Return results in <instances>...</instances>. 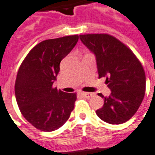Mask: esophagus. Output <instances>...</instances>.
Wrapping results in <instances>:
<instances>
[{"instance_id": "1", "label": "esophagus", "mask_w": 155, "mask_h": 155, "mask_svg": "<svg viewBox=\"0 0 155 155\" xmlns=\"http://www.w3.org/2000/svg\"><path fill=\"white\" fill-rule=\"evenodd\" d=\"M84 97H86V98H89V97H91V96L93 95V93H91V92H81V93Z\"/></svg>"}]
</instances>
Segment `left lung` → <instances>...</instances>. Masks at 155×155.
<instances>
[{"label":"left lung","instance_id":"obj_1","mask_svg":"<svg viewBox=\"0 0 155 155\" xmlns=\"http://www.w3.org/2000/svg\"><path fill=\"white\" fill-rule=\"evenodd\" d=\"M81 42L95 55L99 78L106 77L111 93L96 111L108 124L119 125L132 117L143 100L146 77L134 53L116 38L106 34L80 35Z\"/></svg>","mask_w":155,"mask_h":155}]
</instances>
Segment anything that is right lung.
Segmentation results:
<instances>
[{
    "label": "right lung",
    "instance_id": "right-lung-1",
    "mask_svg": "<svg viewBox=\"0 0 155 155\" xmlns=\"http://www.w3.org/2000/svg\"><path fill=\"white\" fill-rule=\"evenodd\" d=\"M78 40V35H69L43 41L29 51L18 69L15 82L17 104L24 117L38 130H58L74 109L76 94L58 91L52 85L61 61Z\"/></svg>",
    "mask_w": 155,
    "mask_h": 155
}]
</instances>
